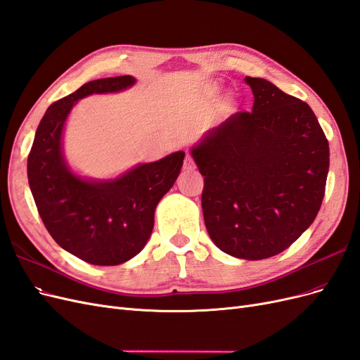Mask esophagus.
I'll return each mask as SVG.
<instances>
[{"mask_svg":"<svg viewBox=\"0 0 360 360\" xmlns=\"http://www.w3.org/2000/svg\"><path fill=\"white\" fill-rule=\"evenodd\" d=\"M194 160H193V157L190 155V154H187V157H185V160H184V169L185 170H193L194 169Z\"/></svg>","mask_w":360,"mask_h":360,"instance_id":"esophagus-1","label":"esophagus"}]
</instances>
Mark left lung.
<instances>
[{
  "label": "left lung",
  "mask_w": 360,
  "mask_h": 360,
  "mask_svg": "<svg viewBox=\"0 0 360 360\" xmlns=\"http://www.w3.org/2000/svg\"><path fill=\"white\" fill-rule=\"evenodd\" d=\"M252 110L231 115L191 149L205 187L202 210L215 245L262 260L287 250L324 197L329 143L308 104L269 80L245 77Z\"/></svg>",
  "instance_id": "8db88e82"
}]
</instances>
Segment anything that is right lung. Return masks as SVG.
Segmentation results:
<instances>
[{"label":"right lung","mask_w":360,"mask_h":360,"mask_svg":"<svg viewBox=\"0 0 360 360\" xmlns=\"http://www.w3.org/2000/svg\"><path fill=\"white\" fill-rule=\"evenodd\" d=\"M134 82L133 76L91 80L52 103L28 154V182L44 227L58 245L91 264H121L142 251L154 227L155 207L184 163L185 153L179 150L110 181H86L67 167L61 136L75 103Z\"/></svg>","instance_id":"right-lung-1"}]
</instances>
